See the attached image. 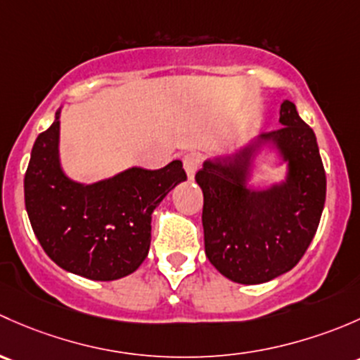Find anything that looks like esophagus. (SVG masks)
Here are the masks:
<instances>
[{
    "instance_id": "esophagus-1",
    "label": "esophagus",
    "mask_w": 360,
    "mask_h": 360,
    "mask_svg": "<svg viewBox=\"0 0 360 360\" xmlns=\"http://www.w3.org/2000/svg\"><path fill=\"white\" fill-rule=\"evenodd\" d=\"M202 162V155L199 153H188L185 154L184 158V168L185 172H187V176L188 179H194L195 172L199 169V166H201Z\"/></svg>"
}]
</instances>
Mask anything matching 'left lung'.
Wrapping results in <instances>:
<instances>
[{
  "instance_id": "1",
  "label": "left lung",
  "mask_w": 360,
  "mask_h": 360,
  "mask_svg": "<svg viewBox=\"0 0 360 360\" xmlns=\"http://www.w3.org/2000/svg\"><path fill=\"white\" fill-rule=\"evenodd\" d=\"M277 131L262 135L277 143L291 165L283 187L253 192L243 185L253 150L207 161L195 173L202 188V229L207 260L229 279L260 284L288 272L305 255L321 221L326 172L314 129L284 100Z\"/></svg>"
}]
</instances>
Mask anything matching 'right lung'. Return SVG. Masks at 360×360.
Segmentation results:
<instances>
[{"label": "right lung", "instance_id": "1", "mask_svg": "<svg viewBox=\"0 0 360 360\" xmlns=\"http://www.w3.org/2000/svg\"><path fill=\"white\" fill-rule=\"evenodd\" d=\"M57 146L58 112L36 139L24 176L25 210L44 253L62 269L94 281L135 272L149 253L154 207L187 180L181 161L79 185L62 173Z\"/></svg>", "mask_w": 360, "mask_h": 360}]
</instances>
